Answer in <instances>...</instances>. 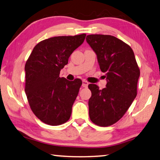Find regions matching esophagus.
I'll return each instance as SVG.
<instances>
[{"mask_svg": "<svg viewBox=\"0 0 160 160\" xmlns=\"http://www.w3.org/2000/svg\"><path fill=\"white\" fill-rule=\"evenodd\" d=\"M88 84H89V83L87 82V81H86V80H83L82 81V86H83V87L87 88Z\"/></svg>", "mask_w": 160, "mask_h": 160, "instance_id": "1", "label": "esophagus"}]
</instances>
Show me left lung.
I'll return each mask as SVG.
<instances>
[{"instance_id": "1", "label": "left lung", "mask_w": 160, "mask_h": 160, "mask_svg": "<svg viewBox=\"0 0 160 160\" xmlns=\"http://www.w3.org/2000/svg\"><path fill=\"white\" fill-rule=\"evenodd\" d=\"M86 41L96 52L100 69L106 73V88L89 84V117L100 127L114 124L124 116L137 96L140 69L128 44L110 35L91 34Z\"/></svg>"}]
</instances>
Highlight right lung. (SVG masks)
<instances>
[{
  "mask_svg": "<svg viewBox=\"0 0 160 160\" xmlns=\"http://www.w3.org/2000/svg\"><path fill=\"white\" fill-rule=\"evenodd\" d=\"M86 36L45 39L33 48L28 58L24 91L33 114L45 124L58 126L70 118L82 82L79 78L69 82L60 77V72Z\"/></svg>",
  "mask_w": 160,
  "mask_h": 160,
  "instance_id": "right-lung-1",
  "label": "right lung"
}]
</instances>
